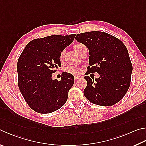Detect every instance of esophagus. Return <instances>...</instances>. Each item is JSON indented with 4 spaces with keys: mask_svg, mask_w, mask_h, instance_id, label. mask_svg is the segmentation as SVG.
Masks as SVG:
<instances>
[{
    "mask_svg": "<svg viewBox=\"0 0 146 146\" xmlns=\"http://www.w3.org/2000/svg\"><path fill=\"white\" fill-rule=\"evenodd\" d=\"M80 77H81V76H79V75H75V76H74V78H75V80H77V79L80 78Z\"/></svg>",
    "mask_w": 146,
    "mask_h": 146,
    "instance_id": "obj_1",
    "label": "esophagus"
}]
</instances>
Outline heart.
Segmentation results:
<instances>
[{"label":"heart","instance_id":"obj_1","mask_svg":"<svg viewBox=\"0 0 146 146\" xmlns=\"http://www.w3.org/2000/svg\"><path fill=\"white\" fill-rule=\"evenodd\" d=\"M86 46L83 43H76L74 45V49L75 50V51L78 53V54H80L81 52L83 51V50L86 48ZM64 51L62 50V51L60 53L59 58L60 59H62L63 57H64ZM66 71L68 73L73 74V75H78V74L80 73L81 72V69L80 68L77 67V66H70V67L67 68L66 69Z\"/></svg>","mask_w":146,"mask_h":146}]
</instances>
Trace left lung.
Instances as JSON below:
<instances>
[{
	"instance_id": "obj_1",
	"label": "left lung",
	"mask_w": 146,
	"mask_h": 146,
	"mask_svg": "<svg viewBox=\"0 0 146 146\" xmlns=\"http://www.w3.org/2000/svg\"><path fill=\"white\" fill-rule=\"evenodd\" d=\"M75 39L89 48V72L100 74L95 81L84 76L87 82L84 96L98 105H115L130 86L133 67L126 46L118 38L100 31L78 34Z\"/></svg>"
}]
</instances>
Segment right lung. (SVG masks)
<instances>
[{"label": "right lung", "mask_w": 146, "mask_h": 146, "mask_svg": "<svg viewBox=\"0 0 146 146\" xmlns=\"http://www.w3.org/2000/svg\"><path fill=\"white\" fill-rule=\"evenodd\" d=\"M76 34L53 35L32 40L26 45L17 63L18 87L33 110L49 113L59 109L67 101L74 76L64 73L60 80L52 74L61 66L60 53L72 43Z\"/></svg>", "instance_id": "add662e5"}]
</instances>
